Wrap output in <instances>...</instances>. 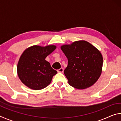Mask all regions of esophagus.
<instances>
[{
    "label": "esophagus",
    "instance_id": "34e87169",
    "mask_svg": "<svg viewBox=\"0 0 121 121\" xmlns=\"http://www.w3.org/2000/svg\"><path fill=\"white\" fill-rule=\"evenodd\" d=\"M63 70H64V69H63V68H61L60 69H58V70H57V71H58V73H63Z\"/></svg>",
    "mask_w": 121,
    "mask_h": 121
}]
</instances>
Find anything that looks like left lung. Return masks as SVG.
I'll use <instances>...</instances> for the list:
<instances>
[{
  "mask_svg": "<svg viewBox=\"0 0 121 121\" xmlns=\"http://www.w3.org/2000/svg\"><path fill=\"white\" fill-rule=\"evenodd\" d=\"M68 59L64 73L69 85L83 89L93 85L102 71L103 58L100 51L84 40L76 41L61 47Z\"/></svg>",
  "mask_w": 121,
  "mask_h": 121,
  "instance_id": "8db88e82",
  "label": "left lung"
}]
</instances>
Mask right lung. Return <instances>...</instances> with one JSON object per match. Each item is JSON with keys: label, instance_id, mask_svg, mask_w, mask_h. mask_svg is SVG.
<instances>
[{"label": "right lung", "instance_id": "1", "mask_svg": "<svg viewBox=\"0 0 121 121\" xmlns=\"http://www.w3.org/2000/svg\"><path fill=\"white\" fill-rule=\"evenodd\" d=\"M56 48L54 45H35L24 51L17 64V74L26 86L35 90L44 89L50 84L57 71L45 58Z\"/></svg>", "mask_w": 121, "mask_h": 121}]
</instances>
